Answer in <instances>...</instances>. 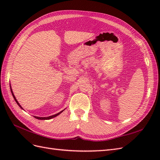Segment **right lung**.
<instances>
[{
    "instance_id": "right-lung-1",
    "label": "right lung",
    "mask_w": 160,
    "mask_h": 160,
    "mask_svg": "<svg viewBox=\"0 0 160 160\" xmlns=\"http://www.w3.org/2000/svg\"><path fill=\"white\" fill-rule=\"evenodd\" d=\"M11 92H12V96H13V98H14V100H15V101L17 102V103L19 105V107L20 108H22V107L20 105V104L18 103V102L17 101V100L16 99V98H15V97H14V94H13V93H12V89H11ZM62 112V111H61V112H59V113H57V114H55V115H51V116H49V117H47V118H39V117H36V116H35V118H37V119H51V118H55V117H56V116H57V115H59L60 113H61Z\"/></svg>"
}]
</instances>
